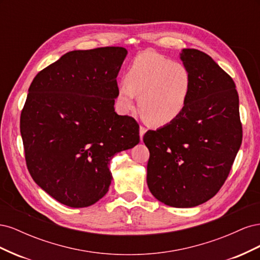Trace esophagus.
<instances>
[{
	"label": "esophagus",
	"mask_w": 260,
	"mask_h": 260,
	"mask_svg": "<svg viewBox=\"0 0 260 260\" xmlns=\"http://www.w3.org/2000/svg\"><path fill=\"white\" fill-rule=\"evenodd\" d=\"M146 132V129L143 127V125H140V139L142 140L143 139V136L145 135Z\"/></svg>",
	"instance_id": "34e87169"
}]
</instances>
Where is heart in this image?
Returning <instances> with one entry per match:
<instances>
[{"mask_svg":"<svg viewBox=\"0 0 260 260\" xmlns=\"http://www.w3.org/2000/svg\"><path fill=\"white\" fill-rule=\"evenodd\" d=\"M192 91L187 67L153 51L138 54L118 84V101L125 113L135 109V99L144 119L155 127L174 122L184 112Z\"/></svg>","mask_w":260,"mask_h":260,"instance_id":"1","label":"heart"}]
</instances>
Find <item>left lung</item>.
<instances>
[{
    "instance_id": "left-lung-1",
    "label": "left lung",
    "mask_w": 260,
    "mask_h": 260,
    "mask_svg": "<svg viewBox=\"0 0 260 260\" xmlns=\"http://www.w3.org/2000/svg\"><path fill=\"white\" fill-rule=\"evenodd\" d=\"M192 76L184 112L169 124L148 130L147 185L171 207H195L218 193L242 143L239 94L232 78L206 53L183 49Z\"/></svg>"
}]
</instances>
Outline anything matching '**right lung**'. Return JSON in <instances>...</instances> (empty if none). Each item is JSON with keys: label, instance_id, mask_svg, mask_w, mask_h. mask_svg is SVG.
I'll return each instance as SVG.
<instances>
[{"label": "right lung", "instance_id": "1", "mask_svg": "<svg viewBox=\"0 0 260 260\" xmlns=\"http://www.w3.org/2000/svg\"><path fill=\"white\" fill-rule=\"evenodd\" d=\"M128 51H72L31 82L20 115L28 170L57 202L93 205L112 182L109 161L140 142L139 124L115 112L116 78Z\"/></svg>", "mask_w": 260, "mask_h": 260}]
</instances>
